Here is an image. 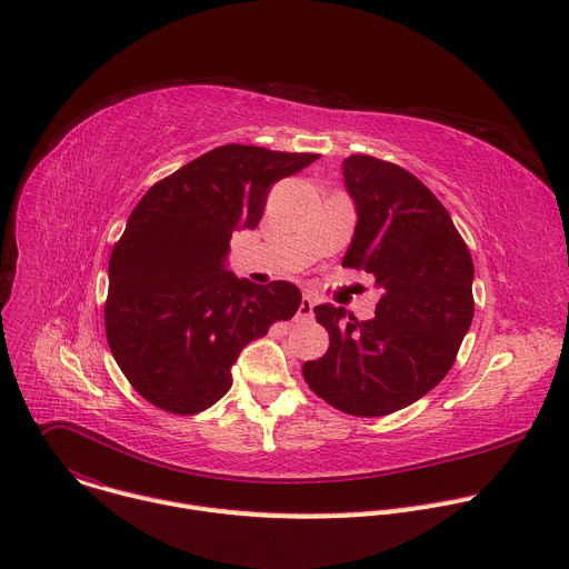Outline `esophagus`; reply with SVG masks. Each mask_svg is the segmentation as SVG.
<instances>
[{"instance_id": "esophagus-1", "label": "esophagus", "mask_w": 569, "mask_h": 569, "mask_svg": "<svg viewBox=\"0 0 569 569\" xmlns=\"http://www.w3.org/2000/svg\"><path fill=\"white\" fill-rule=\"evenodd\" d=\"M312 299L308 297V295H303L301 297V303H299V308H297V321H308V319H312Z\"/></svg>"}]
</instances>
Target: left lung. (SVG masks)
<instances>
[{
	"label": "left lung",
	"mask_w": 569,
	"mask_h": 569,
	"mask_svg": "<svg viewBox=\"0 0 569 569\" xmlns=\"http://www.w3.org/2000/svg\"><path fill=\"white\" fill-rule=\"evenodd\" d=\"M358 224L345 268L371 272L382 297L360 321L315 306L329 351L303 362L308 387L351 417H385L437 387L470 329L472 257L448 209L410 171L371 154L342 161Z\"/></svg>",
	"instance_id": "obj_1"
}]
</instances>
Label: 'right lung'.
<instances>
[{"instance_id":"1","label":"right lung","mask_w":569,"mask_h":569,"mask_svg":"<svg viewBox=\"0 0 569 569\" xmlns=\"http://www.w3.org/2000/svg\"><path fill=\"white\" fill-rule=\"evenodd\" d=\"M317 157L218 146L154 182L132 209L108 266L106 336L154 408L182 417L211 408L231 387L240 349L297 312V286L236 279L222 261L231 231L259 224L270 187Z\"/></svg>"}]
</instances>
